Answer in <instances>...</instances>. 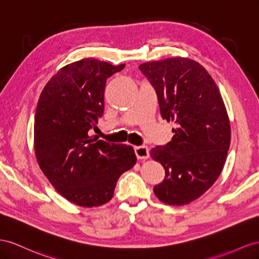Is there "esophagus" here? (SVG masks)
<instances>
[{
  "label": "esophagus",
  "instance_id": "esophagus-1",
  "mask_svg": "<svg viewBox=\"0 0 259 259\" xmlns=\"http://www.w3.org/2000/svg\"><path fill=\"white\" fill-rule=\"evenodd\" d=\"M135 153L137 155V157L139 159H146L150 157V151H149V147L147 146H137L135 149Z\"/></svg>",
  "mask_w": 259,
  "mask_h": 259
}]
</instances>
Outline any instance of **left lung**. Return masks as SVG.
Instances as JSON below:
<instances>
[{"label": "left lung", "instance_id": "1", "mask_svg": "<svg viewBox=\"0 0 259 259\" xmlns=\"http://www.w3.org/2000/svg\"><path fill=\"white\" fill-rule=\"evenodd\" d=\"M139 69L155 89L162 119L176 124L171 141L151 150L165 169L154 193L168 205L189 204L224 168L231 140L225 103L207 70L190 58L149 62Z\"/></svg>", "mask_w": 259, "mask_h": 259}]
</instances>
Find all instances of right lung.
Here are the masks:
<instances>
[{
  "mask_svg": "<svg viewBox=\"0 0 259 259\" xmlns=\"http://www.w3.org/2000/svg\"><path fill=\"white\" fill-rule=\"evenodd\" d=\"M95 58L65 66L44 87L34 116V152L58 193L82 207L112 199L117 180L135 166L132 146L91 137L104 114L106 80L124 68Z\"/></svg>",
  "mask_w": 259,
  "mask_h": 259,
  "instance_id": "1",
  "label": "right lung"
}]
</instances>
